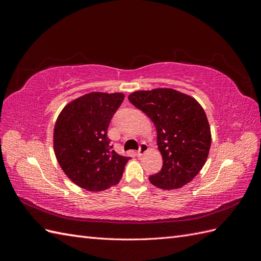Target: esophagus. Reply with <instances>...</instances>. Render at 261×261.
Segmentation results:
<instances>
[{
    "mask_svg": "<svg viewBox=\"0 0 261 261\" xmlns=\"http://www.w3.org/2000/svg\"><path fill=\"white\" fill-rule=\"evenodd\" d=\"M148 150V146H147V144H145V143H141L140 145H139V149L137 150V155L138 156H140V155H143L146 151Z\"/></svg>",
    "mask_w": 261,
    "mask_h": 261,
    "instance_id": "esophagus-1",
    "label": "esophagus"
}]
</instances>
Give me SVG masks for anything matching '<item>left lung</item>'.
<instances>
[{"label":"left lung","instance_id":"left-lung-1","mask_svg":"<svg viewBox=\"0 0 261 261\" xmlns=\"http://www.w3.org/2000/svg\"><path fill=\"white\" fill-rule=\"evenodd\" d=\"M128 100L151 118L156 128L163 165L149 176L151 184L176 189L189 183L206 163L211 145L201 106L187 94L164 88L133 92Z\"/></svg>","mask_w":261,"mask_h":261}]
</instances>
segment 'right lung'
Masks as SVG:
<instances>
[{"label":"right lung","mask_w":261,"mask_h":261,"mask_svg":"<svg viewBox=\"0 0 261 261\" xmlns=\"http://www.w3.org/2000/svg\"><path fill=\"white\" fill-rule=\"evenodd\" d=\"M123 93L92 92L68 103L54 127V151L65 174L76 185L101 192L122 178L128 156L117 154L108 137Z\"/></svg>","instance_id":"obj_1"}]
</instances>
